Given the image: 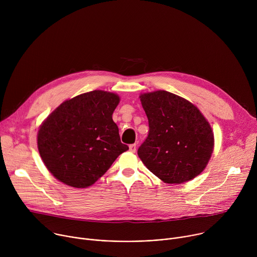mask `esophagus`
<instances>
[{"label":"esophagus","instance_id":"esophagus-1","mask_svg":"<svg viewBox=\"0 0 257 257\" xmlns=\"http://www.w3.org/2000/svg\"><path fill=\"white\" fill-rule=\"evenodd\" d=\"M129 151H130L131 153H135V152H136V144H135V143L129 145Z\"/></svg>","mask_w":257,"mask_h":257}]
</instances>
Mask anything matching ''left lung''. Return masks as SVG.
Masks as SVG:
<instances>
[{"instance_id": "left-lung-1", "label": "left lung", "mask_w": 257, "mask_h": 257, "mask_svg": "<svg viewBox=\"0 0 257 257\" xmlns=\"http://www.w3.org/2000/svg\"><path fill=\"white\" fill-rule=\"evenodd\" d=\"M150 132L138 157L168 184H182L207 166L214 146L212 129L196 105L166 90L139 96Z\"/></svg>"}]
</instances>
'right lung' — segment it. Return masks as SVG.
Here are the masks:
<instances>
[{
	"label": "right lung",
	"instance_id": "obj_1",
	"mask_svg": "<svg viewBox=\"0 0 257 257\" xmlns=\"http://www.w3.org/2000/svg\"><path fill=\"white\" fill-rule=\"evenodd\" d=\"M114 92L93 90L62 102L43 122L38 148L50 173L74 188L91 186L129 148L112 115Z\"/></svg>",
	"mask_w": 257,
	"mask_h": 257
}]
</instances>
